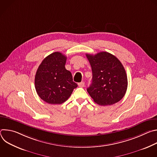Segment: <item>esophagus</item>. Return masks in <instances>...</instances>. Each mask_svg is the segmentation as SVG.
<instances>
[{"mask_svg":"<svg viewBox=\"0 0 157 157\" xmlns=\"http://www.w3.org/2000/svg\"><path fill=\"white\" fill-rule=\"evenodd\" d=\"M78 86H79V87H84V81H82V82H79V83H78Z\"/></svg>","mask_w":157,"mask_h":157,"instance_id":"34e87169","label":"esophagus"}]
</instances>
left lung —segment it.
<instances>
[{
	"instance_id": "8db88e82",
	"label": "left lung",
	"mask_w": 157,
	"mask_h": 157,
	"mask_svg": "<svg viewBox=\"0 0 157 157\" xmlns=\"http://www.w3.org/2000/svg\"><path fill=\"white\" fill-rule=\"evenodd\" d=\"M90 63L93 79L87 91L94 101L101 105L117 103L124 96L127 77L121 62L114 55L102 52L96 55L86 54Z\"/></svg>"
}]
</instances>
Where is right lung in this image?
Wrapping results in <instances>:
<instances>
[{
  "label": "right lung",
  "instance_id": "right-lung-1",
  "mask_svg": "<svg viewBox=\"0 0 157 157\" xmlns=\"http://www.w3.org/2000/svg\"><path fill=\"white\" fill-rule=\"evenodd\" d=\"M66 56L55 52L40 64L35 78V86L39 97L51 104H61L71 95L78 84L73 81L71 73L65 68Z\"/></svg>",
  "mask_w": 157,
  "mask_h": 157
}]
</instances>
